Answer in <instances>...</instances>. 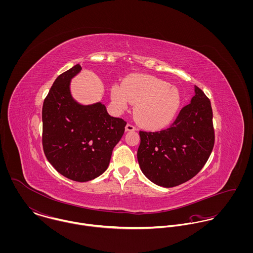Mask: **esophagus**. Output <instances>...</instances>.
Wrapping results in <instances>:
<instances>
[{"label": "esophagus", "instance_id": "esophagus-1", "mask_svg": "<svg viewBox=\"0 0 253 253\" xmlns=\"http://www.w3.org/2000/svg\"><path fill=\"white\" fill-rule=\"evenodd\" d=\"M135 129H136L135 126L133 125H131V124H127L126 126V131H132V130H135Z\"/></svg>", "mask_w": 253, "mask_h": 253}]
</instances>
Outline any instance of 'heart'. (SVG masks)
I'll list each match as a JSON object with an SVG mask.
<instances>
[{
  "mask_svg": "<svg viewBox=\"0 0 253 253\" xmlns=\"http://www.w3.org/2000/svg\"><path fill=\"white\" fill-rule=\"evenodd\" d=\"M111 99L120 110L127 108L129 103L136 104L134 115L137 121L151 129L169 126L181 104L177 88L161 79L141 75L126 78L121 86L113 85Z\"/></svg>",
  "mask_w": 253,
  "mask_h": 253,
  "instance_id": "1",
  "label": "heart"
}]
</instances>
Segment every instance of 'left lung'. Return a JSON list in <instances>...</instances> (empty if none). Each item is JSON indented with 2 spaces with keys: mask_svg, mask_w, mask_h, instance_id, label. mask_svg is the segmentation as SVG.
<instances>
[{
  "mask_svg": "<svg viewBox=\"0 0 253 253\" xmlns=\"http://www.w3.org/2000/svg\"><path fill=\"white\" fill-rule=\"evenodd\" d=\"M137 159L145 176L167 188L190 180L204 168L214 146L212 109L205 92L195 86L191 102L171 126L159 131H139Z\"/></svg>",
  "mask_w": 253,
  "mask_h": 253,
  "instance_id": "8db88e82",
  "label": "left lung"
}]
</instances>
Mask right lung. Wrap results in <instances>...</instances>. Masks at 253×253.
I'll use <instances>...</instances> for the list:
<instances>
[{"mask_svg":"<svg viewBox=\"0 0 253 253\" xmlns=\"http://www.w3.org/2000/svg\"><path fill=\"white\" fill-rule=\"evenodd\" d=\"M81 70L77 64L59 75L44 98L42 142L47 161L60 174L86 182L107 169L126 122L111 117L101 102L84 106L73 99L70 82Z\"/></svg>","mask_w":253,"mask_h":253,"instance_id":"add662e5","label":"right lung"}]
</instances>
